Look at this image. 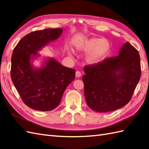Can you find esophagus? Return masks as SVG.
I'll return each instance as SVG.
<instances>
[{
	"label": "esophagus",
	"mask_w": 149,
	"mask_h": 149,
	"mask_svg": "<svg viewBox=\"0 0 149 149\" xmlns=\"http://www.w3.org/2000/svg\"><path fill=\"white\" fill-rule=\"evenodd\" d=\"M75 76L76 77H79L81 76V72L80 71H77L75 72Z\"/></svg>",
	"instance_id": "1"
}]
</instances>
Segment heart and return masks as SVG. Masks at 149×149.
Listing matches in <instances>:
<instances>
[{"label": "heart", "mask_w": 149, "mask_h": 149, "mask_svg": "<svg viewBox=\"0 0 149 149\" xmlns=\"http://www.w3.org/2000/svg\"><path fill=\"white\" fill-rule=\"evenodd\" d=\"M79 52L87 53L86 60L91 64L101 62L111 51V43L106 39L97 38H88L82 41L76 47Z\"/></svg>", "instance_id": "1"}]
</instances>
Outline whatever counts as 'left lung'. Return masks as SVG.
Masks as SVG:
<instances>
[{
  "instance_id": "obj_1",
  "label": "left lung",
  "mask_w": 149,
  "mask_h": 149,
  "mask_svg": "<svg viewBox=\"0 0 149 149\" xmlns=\"http://www.w3.org/2000/svg\"><path fill=\"white\" fill-rule=\"evenodd\" d=\"M84 95L89 107L97 112L122 108L132 99L141 76L140 55L129 43L122 46L119 55L84 67Z\"/></svg>"
}]
</instances>
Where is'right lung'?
<instances>
[{
  "label": "right lung",
  "mask_w": 149,
  "mask_h": 149,
  "mask_svg": "<svg viewBox=\"0 0 149 149\" xmlns=\"http://www.w3.org/2000/svg\"><path fill=\"white\" fill-rule=\"evenodd\" d=\"M62 31V28H55L31 32L22 38L13 50L11 79L22 101L31 109L47 111L56 108L75 78V69L62 65L55 59L46 61L45 66L39 69L33 68L30 62L37 51L57 39Z\"/></svg>",
  "instance_id": "right-lung-1"
}]
</instances>
